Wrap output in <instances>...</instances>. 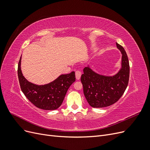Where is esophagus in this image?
I'll use <instances>...</instances> for the list:
<instances>
[{
  "mask_svg": "<svg viewBox=\"0 0 150 150\" xmlns=\"http://www.w3.org/2000/svg\"><path fill=\"white\" fill-rule=\"evenodd\" d=\"M81 72L80 71H76V79L79 80L81 78Z\"/></svg>",
  "mask_w": 150,
  "mask_h": 150,
  "instance_id": "1",
  "label": "esophagus"
}]
</instances>
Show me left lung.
<instances>
[{
  "label": "left lung",
  "mask_w": 150,
  "mask_h": 150,
  "mask_svg": "<svg viewBox=\"0 0 150 150\" xmlns=\"http://www.w3.org/2000/svg\"><path fill=\"white\" fill-rule=\"evenodd\" d=\"M122 54L121 68L112 76L99 74L88 66L84 68L81 81L86 100L93 108H104L115 103L122 96L128 86L129 64L125 49L116 42Z\"/></svg>",
  "instance_id": "left-lung-1"
}]
</instances>
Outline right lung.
<instances>
[{"label": "right lung", "instance_id": "1", "mask_svg": "<svg viewBox=\"0 0 150 150\" xmlns=\"http://www.w3.org/2000/svg\"><path fill=\"white\" fill-rule=\"evenodd\" d=\"M21 56L18 64L17 74L21 89L26 98L34 106L42 110H54L60 107L68 89L76 81L75 72L72 71L69 74H61L47 84H34L29 82L22 73Z\"/></svg>", "mask_w": 150, "mask_h": 150}]
</instances>
